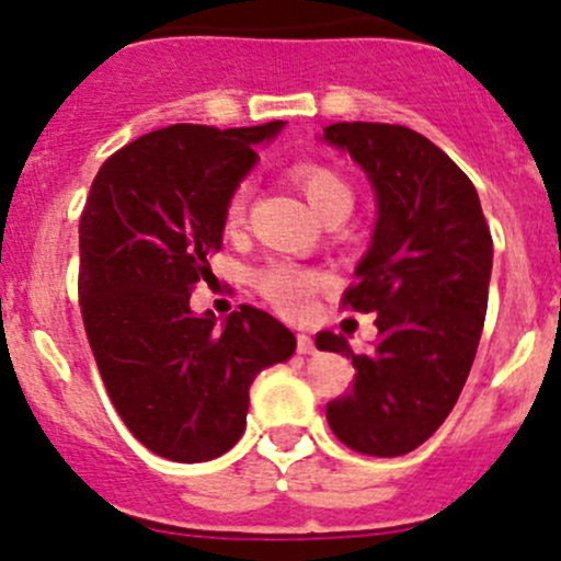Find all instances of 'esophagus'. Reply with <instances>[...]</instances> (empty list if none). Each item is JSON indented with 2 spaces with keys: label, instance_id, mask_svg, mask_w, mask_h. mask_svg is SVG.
Returning a JSON list of instances; mask_svg holds the SVG:
<instances>
[{
  "label": "esophagus",
  "instance_id": "obj_1",
  "mask_svg": "<svg viewBox=\"0 0 561 561\" xmlns=\"http://www.w3.org/2000/svg\"><path fill=\"white\" fill-rule=\"evenodd\" d=\"M298 353L312 355L314 353V339L307 336V333H298Z\"/></svg>",
  "mask_w": 561,
  "mask_h": 561
}]
</instances>
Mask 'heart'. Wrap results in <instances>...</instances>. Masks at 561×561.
<instances>
[{
  "label": "heart",
  "mask_w": 561,
  "mask_h": 561,
  "mask_svg": "<svg viewBox=\"0 0 561 561\" xmlns=\"http://www.w3.org/2000/svg\"><path fill=\"white\" fill-rule=\"evenodd\" d=\"M293 179H296V184L301 186V192L307 195L309 206H312L320 217L328 211H353V190H350L347 181L333 171V168L320 165V162H296V165H293ZM247 203L249 184H241L239 190L230 195L228 206H225V222H228L230 228L244 219ZM317 285H320V276L296 263H271L268 268H263L257 274L260 293H263L274 307H279L282 312L290 314H298L307 309Z\"/></svg>",
  "instance_id": "obj_1"
}]
</instances>
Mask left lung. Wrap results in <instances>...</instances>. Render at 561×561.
Wrapping results in <instances>:
<instances>
[{"label":"left lung","mask_w":561,"mask_h":561,"mask_svg":"<svg viewBox=\"0 0 561 561\" xmlns=\"http://www.w3.org/2000/svg\"><path fill=\"white\" fill-rule=\"evenodd\" d=\"M320 140L353 157L377 203L369 249L344 293V307L377 314L375 347L355 355L344 336L317 333V350L355 366L353 390L328 404V426L358 454L404 456L443 426L467 382L494 244L472 181L415 129L342 122Z\"/></svg>","instance_id":"obj_1"}]
</instances>
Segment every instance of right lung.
<instances>
[{"mask_svg": "<svg viewBox=\"0 0 561 561\" xmlns=\"http://www.w3.org/2000/svg\"><path fill=\"white\" fill-rule=\"evenodd\" d=\"M285 122L214 129L173 124L107 157L78 228L81 314L113 407L151 454L195 463L247 428L254 377L296 353L263 309L219 325L190 309L211 274L225 206Z\"/></svg>", "mask_w": 561, "mask_h": 561, "instance_id": "1", "label": "right lung"}]
</instances>
